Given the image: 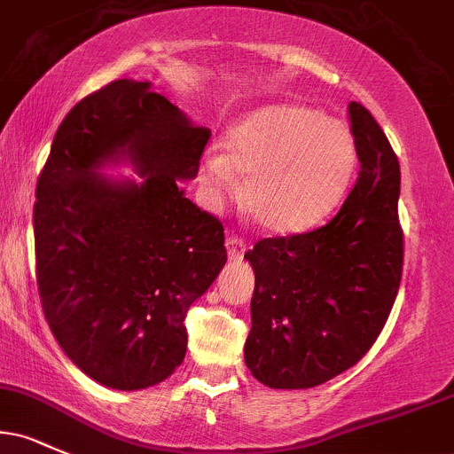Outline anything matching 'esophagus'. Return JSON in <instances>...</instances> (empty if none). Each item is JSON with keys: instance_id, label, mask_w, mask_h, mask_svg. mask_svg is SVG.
Segmentation results:
<instances>
[{"instance_id": "obj_1", "label": "esophagus", "mask_w": 454, "mask_h": 454, "mask_svg": "<svg viewBox=\"0 0 454 454\" xmlns=\"http://www.w3.org/2000/svg\"><path fill=\"white\" fill-rule=\"evenodd\" d=\"M226 249H228V258L231 260H241L245 249H247V245H245V241L241 237H234V234H231V237L226 239Z\"/></svg>"}]
</instances>
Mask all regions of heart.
I'll list each match as a JSON object with an SVG mask.
<instances>
[{
    "mask_svg": "<svg viewBox=\"0 0 454 454\" xmlns=\"http://www.w3.org/2000/svg\"><path fill=\"white\" fill-rule=\"evenodd\" d=\"M207 153L205 170L222 192L247 176L245 205L264 231L293 232L325 217L350 184L356 143L350 128L305 104L279 102L245 114Z\"/></svg>",
    "mask_w": 454,
    "mask_h": 454,
    "instance_id": "1",
    "label": "heart"
}]
</instances>
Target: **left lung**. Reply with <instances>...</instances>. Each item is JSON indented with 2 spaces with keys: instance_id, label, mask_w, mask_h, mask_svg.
<instances>
[{
  "instance_id": "8db88e82",
  "label": "left lung",
  "mask_w": 454,
  "mask_h": 454,
  "mask_svg": "<svg viewBox=\"0 0 454 454\" xmlns=\"http://www.w3.org/2000/svg\"><path fill=\"white\" fill-rule=\"evenodd\" d=\"M361 161L337 215L316 231L262 239L245 364L270 388H311L356 364L393 309L403 270L399 160L373 114L348 106Z\"/></svg>"
}]
</instances>
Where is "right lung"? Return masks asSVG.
I'll use <instances>...</instances> for the list:
<instances>
[{
    "label": "right lung",
    "mask_w": 454,
    "mask_h": 454,
    "mask_svg": "<svg viewBox=\"0 0 454 454\" xmlns=\"http://www.w3.org/2000/svg\"><path fill=\"white\" fill-rule=\"evenodd\" d=\"M209 137L128 78L82 98L57 129L35 185V281L61 350L104 387L168 378L187 350V309L226 264L222 222L179 187ZM119 157L143 184L95 173Z\"/></svg>",
    "instance_id": "right-lung-1"
}]
</instances>
